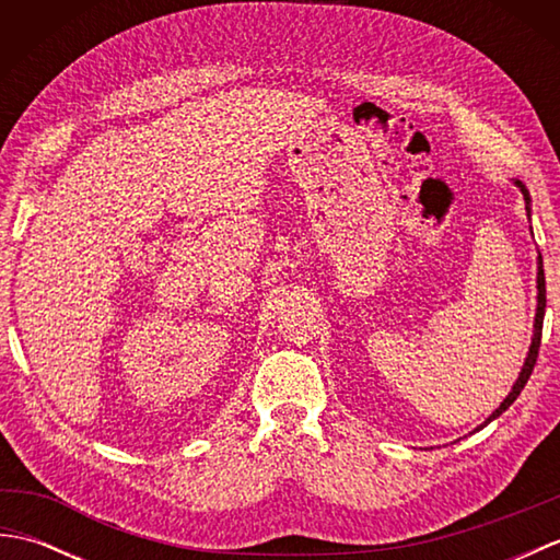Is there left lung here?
Listing matches in <instances>:
<instances>
[{
    "instance_id": "obj_1",
    "label": "left lung",
    "mask_w": 560,
    "mask_h": 560,
    "mask_svg": "<svg viewBox=\"0 0 560 560\" xmlns=\"http://www.w3.org/2000/svg\"><path fill=\"white\" fill-rule=\"evenodd\" d=\"M520 185V189H522V197H525V201L529 205V192L525 189V185L522 183H517ZM529 211V209H527ZM537 287H539V305H537V319H534V339H532V347H529V353H527V361H525V368H522V373H520V377H517V383H515V387H513V392H510V395L505 397V401L501 404V407H498L491 416H489V421L486 423H491L493 419H498V416H501L510 404H513L517 397H520V392L525 389V385H527V380H529V375H532V371H534V363H537V355H539V343H541V325H544V307H546V279H544V261H541V257H539V273H537ZM483 423V425H486Z\"/></svg>"
}]
</instances>
